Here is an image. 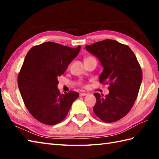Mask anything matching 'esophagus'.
<instances>
[{
    "label": "esophagus",
    "instance_id": "esophagus-1",
    "mask_svg": "<svg viewBox=\"0 0 159 159\" xmlns=\"http://www.w3.org/2000/svg\"><path fill=\"white\" fill-rule=\"evenodd\" d=\"M86 95H87L86 93H80V96H86Z\"/></svg>",
    "mask_w": 159,
    "mask_h": 159
}]
</instances>
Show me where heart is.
<instances>
[{"mask_svg":"<svg viewBox=\"0 0 159 159\" xmlns=\"http://www.w3.org/2000/svg\"><path fill=\"white\" fill-rule=\"evenodd\" d=\"M95 59V58H94V57H92V56H89V57H87V58L85 59V60H88V59ZM79 85H80V86H82V87H85V85H84V84H83V83H81V82H80V83H79Z\"/></svg>","mask_w":159,"mask_h":159,"instance_id":"b5f03b06","label":"heart"}]
</instances>
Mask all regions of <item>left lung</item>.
Segmentation results:
<instances>
[{
  "instance_id": "8db88e82",
  "label": "left lung",
  "mask_w": 159,
  "mask_h": 159,
  "mask_svg": "<svg viewBox=\"0 0 159 159\" xmlns=\"http://www.w3.org/2000/svg\"><path fill=\"white\" fill-rule=\"evenodd\" d=\"M85 47L104 67L99 82L109 85L108 95L93 94V112L104 122L118 121L126 116L137 99L142 81L141 67L129 47L116 40L104 39Z\"/></svg>"
}]
</instances>
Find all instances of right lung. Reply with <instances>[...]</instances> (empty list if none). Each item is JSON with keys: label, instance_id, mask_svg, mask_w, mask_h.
<instances>
[{"label": "right lung", "instance_id": "right-lung-1", "mask_svg": "<svg viewBox=\"0 0 159 159\" xmlns=\"http://www.w3.org/2000/svg\"><path fill=\"white\" fill-rule=\"evenodd\" d=\"M80 46L70 48L47 42L35 46L26 54L18 76V87L26 109L38 121L55 125L65 119L79 94H61L58 77L79 53Z\"/></svg>", "mask_w": 159, "mask_h": 159}]
</instances>
